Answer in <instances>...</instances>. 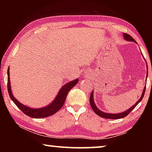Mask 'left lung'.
<instances>
[{
  "label": "left lung",
  "mask_w": 152,
  "mask_h": 152,
  "mask_svg": "<svg viewBox=\"0 0 152 152\" xmlns=\"http://www.w3.org/2000/svg\"><path fill=\"white\" fill-rule=\"evenodd\" d=\"M123 37H124V39L126 41H127V42H134V43H137L134 39H133V38L131 37L129 35L127 34V33H123ZM142 56H143V54H142ZM148 75V66H147V75H146V80H147ZM145 88H146V86H144V88H143V91L142 92V94H141V96L140 97V99L138 100V101L136 102L135 104H133L132 107H130L129 109L126 110L125 111H124V112H122V113H115H115H104L103 111H102V110H99V109H98V107H96V105L95 104V102H94V91H92L91 96H90V104H91V106L92 107V110H94V113L100 117H101L102 118H105V119H121V118H123V117L127 116L129 113L132 111V110L133 109H134V108L141 102V100L143 99L144 94H145Z\"/></svg>",
  "instance_id": "left-lung-1"
}]
</instances>
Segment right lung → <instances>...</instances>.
Masks as SVG:
<instances>
[{"mask_svg":"<svg viewBox=\"0 0 152 152\" xmlns=\"http://www.w3.org/2000/svg\"><path fill=\"white\" fill-rule=\"evenodd\" d=\"M9 74L10 73L9 68L8 70H7V76H8L7 87H8V92L10 98H11L12 101H13L14 103L16 104L25 115H27V116H29L30 117L35 118V119H40V118L47 117L55 114L56 113H57L64 105L68 92L70 91L74 86L76 85L79 80L78 78H76L72 81H70L68 82V83H66L65 85H64L60 88V91H59L58 93L56 95L54 100H53L50 104L42 108L34 109V108H31L23 104L20 103L17 99H15L13 94H12V92L11 91Z\"/></svg>","mask_w":152,"mask_h":152,"instance_id":"right-lung-1","label":"right lung"}]
</instances>
